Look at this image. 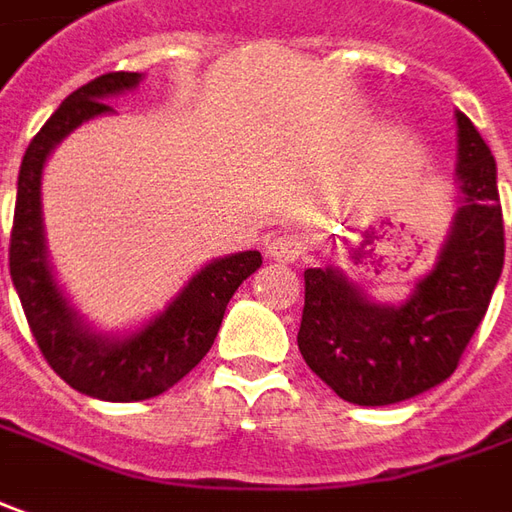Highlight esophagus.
Wrapping results in <instances>:
<instances>
[{
  "label": "esophagus",
  "mask_w": 512,
  "mask_h": 512,
  "mask_svg": "<svg viewBox=\"0 0 512 512\" xmlns=\"http://www.w3.org/2000/svg\"><path fill=\"white\" fill-rule=\"evenodd\" d=\"M305 252V243L297 235H280V238H271L266 243V255L271 260H283V263H291V260H297V257Z\"/></svg>",
  "instance_id": "esophagus-1"
}]
</instances>
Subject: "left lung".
Here are the masks:
<instances>
[{
  "label": "left lung",
  "mask_w": 512,
  "mask_h": 512,
  "mask_svg": "<svg viewBox=\"0 0 512 512\" xmlns=\"http://www.w3.org/2000/svg\"><path fill=\"white\" fill-rule=\"evenodd\" d=\"M460 207L440 257L398 305L373 302L342 269L305 271L297 344L339 398L389 406L443 384L485 319L504 266L496 159L457 111Z\"/></svg>",
  "instance_id": "obj_1"
}]
</instances>
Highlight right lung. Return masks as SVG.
<instances>
[{"mask_svg":"<svg viewBox=\"0 0 512 512\" xmlns=\"http://www.w3.org/2000/svg\"><path fill=\"white\" fill-rule=\"evenodd\" d=\"M139 72H109L75 89L27 145L19 170L10 232V277L27 325L55 373L89 398L131 403L156 398L179 384L210 353L238 285L263 263L260 252L218 257L196 271L165 311L128 336L92 330L55 283L44 218L41 173L55 145L92 117L111 114L109 97L137 89Z\"/></svg>","mask_w":512,"mask_h":512,"instance_id":"1","label":"right lung"}]
</instances>
